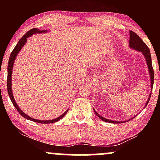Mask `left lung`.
<instances>
[{
  "label": "left lung",
  "instance_id": "obj_1",
  "mask_svg": "<svg viewBox=\"0 0 160 160\" xmlns=\"http://www.w3.org/2000/svg\"><path fill=\"white\" fill-rule=\"evenodd\" d=\"M130 34V38H129V47L131 48H132L135 50L140 51L143 53L145 58H146L147 64H148V70H149L150 73V81H151V89H153V81H154V71L153 69V66H152V61H151V56H150V49L148 48V46L146 45V43L141 40V38L137 34H135V32H132V31H130L129 32ZM150 98V95L149 98H148V102L146 103V105L148 104V102H149ZM145 105V106H146ZM95 114H96L101 120L103 121H105L107 122H111V123H120V122H117V121H113L111 120H108V119L104 118L102 116H100L97 113L96 111H94Z\"/></svg>",
  "mask_w": 160,
  "mask_h": 160
}]
</instances>
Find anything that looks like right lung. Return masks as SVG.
Listing matches in <instances>:
<instances>
[{
  "label": "right lung",
  "mask_w": 160,
  "mask_h": 160,
  "mask_svg": "<svg viewBox=\"0 0 160 160\" xmlns=\"http://www.w3.org/2000/svg\"><path fill=\"white\" fill-rule=\"evenodd\" d=\"M46 32H47V31H45V30L40 31L38 28H32V29H31L30 31H28L26 34H24V35L22 36V38L21 39L19 40V42H18V43L16 44L15 48L13 49V50H12V52H11L10 58H9L8 65H7V92H8L9 96H10V98L11 99V101H12V104L14 105V107L16 108V109L17 110L18 112H19L20 114L23 117H25V119H27V120L34 121V122H39V123H45V124L46 123H52V122H57V121L61 120L62 117H63L66 114V113H67L68 111H65V113H64L62 115L60 116V117H57V118L53 119V120H36V119H33L32 117H28V116L25 114V113H24L22 111H21V109L18 107L17 104L16 103V101H15V99H14L13 95H12V87H11V86H12V82H11V80H12V66H13V63H14V61H15V58H16V56H17L18 52L20 51V49L22 48L23 46L25 44V43H26L27 38H28V37L32 36V34H36V33H43Z\"/></svg>",
  "instance_id": "add662e5"
}]
</instances>
